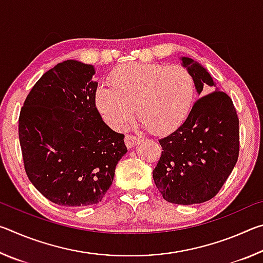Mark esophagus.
<instances>
[{
    "label": "esophagus",
    "instance_id": "1",
    "mask_svg": "<svg viewBox=\"0 0 263 263\" xmlns=\"http://www.w3.org/2000/svg\"><path fill=\"white\" fill-rule=\"evenodd\" d=\"M139 138L136 137V136H132V135H126L125 137V145L127 146L128 148L133 147V146L137 145L138 142H139Z\"/></svg>",
    "mask_w": 263,
    "mask_h": 263
}]
</instances>
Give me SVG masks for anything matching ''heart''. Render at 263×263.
<instances>
[{
    "instance_id": "b5f03b06",
    "label": "heart",
    "mask_w": 263,
    "mask_h": 263,
    "mask_svg": "<svg viewBox=\"0 0 263 263\" xmlns=\"http://www.w3.org/2000/svg\"><path fill=\"white\" fill-rule=\"evenodd\" d=\"M111 88L96 92L97 109L115 130H122L136 112L148 130L171 131L188 115L195 92V81L183 66L130 62L109 75Z\"/></svg>"
}]
</instances>
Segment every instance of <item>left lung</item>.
Instances as JSON below:
<instances>
[{
  "label": "left lung",
  "instance_id": "obj_1",
  "mask_svg": "<svg viewBox=\"0 0 263 263\" xmlns=\"http://www.w3.org/2000/svg\"><path fill=\"white\" fill-rule=\"evenodd\" d=\"M198 94L213 80L190 58H182ZM161 157L153 171L162 197L174 204L210 201L228 180L239 157V118L226 92L216 89L195 102L182 125L159 139Z\"/></svg>",
  "mask_w": 263,
  "mask_h": 263
}]
</instances>
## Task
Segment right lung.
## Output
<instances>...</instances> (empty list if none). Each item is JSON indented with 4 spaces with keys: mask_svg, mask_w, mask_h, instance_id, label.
<instances>
[{
    "mask_svg": "<svg viewBox=\"0 0 263 263\" xmlns=\"http://www.w3.org/2000/svg\"><path fill=\"white\" fill-rule=\"evenodd\" d=\"M94 74L91 65L60 62L35 82L21 109L25 173L58 205L101 202L127 152L123 133L111 130L97 110Z\"/></svg>",
    "mask_w": 263,
    "mask_h": 263,
    "instance_id": "right-lung-1",
    "label": "right lung"
}]
</instances>
